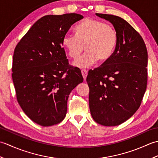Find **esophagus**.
Here are the masks:
<instances>
[{
	"mask_svg": "<svg viewBox=\"0 0 158 158\" xmlns=\"http://www.w3.org/2000/svg\"><path fill=\"white\" fill-rule=\"evenodd\" d=\"M81 73H82L83 79H84V80H85L87 75H88V71H87V70H85V69H82L81 70Z\"/></svg>",
	"mask_w": 158,
	"mask_h": 158,
	"instance_id": "esophagus-1",
	"label": "esophagus"
}]
</instances>
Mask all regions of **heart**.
<instances>
[{
    "mask_svg": "<svg viewBox=\"0 0 158 158\" xmlns=\"http://www.w3.org/2000/svg\"><path fill=\"white\" fill-rule=\"evenodd\" d=\"M76 35L67 34L62 39V45L68 55L77 59L83 50L86 52L74 62L79 68H86L96 60L106 61L115 51L117 33L113 26L98 19L86 18L77 26Z\"/></svg>",
    "mask_w": 158,
    "mask_h": 158,
    "instance_id": "heart-1",
    "label": "heart"
}]
</instances>
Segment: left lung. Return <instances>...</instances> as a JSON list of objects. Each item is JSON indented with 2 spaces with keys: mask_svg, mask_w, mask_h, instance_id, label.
Returning a JSON list of instances; mask_svg holds the SVG:
<instances>
[{
  "mask_svg": "<svg viewBox=\"0 0 158 158\" xmlns=\"http://www.w3.org/2000/svg\"><path fill=\"white\" fill-rule=\"evenodd\" d=\"M112 23L117 43L112 56L101 66L89 70L90 113L96 123L115 126L139 109L147 83V50L142 36L120 17L96 13Z\"/></svg>",
  "mask_w": 158,
  "mask_h": 158,
  "instance_id": "obj_1",
  "label": "left lung"
}]
</instances>
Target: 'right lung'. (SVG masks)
Segmentation results:
<instances>
[{
    "label": "right lung",
    "mask_w": 158,
    "mask_h": 158,
    "mask_svg": "<svg viewBox=\"0 0 158 158\" xmlns=\"http://www.w3.org/2000/svg\"><path fill=\"white\" fill-rule=\"evenodd\" d=\"M83 18L77 13L43 16L15 48L12 79L17 100L40 126H51L64 119L70 93L83 81L81 70L69 64L62 48L64 36Z\"/></svg>",
    "instance_id": "1"
}]
</instances>
